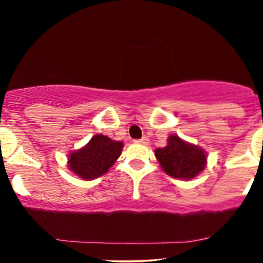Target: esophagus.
I'll return each mask as SVG.
<instances>
[{
  "instance_id": "34e87169",
  "label": "esophagus",
  "mask_w": 263,
  "mask_h": 263,
  "mask_svg": "<svg viewBox=\"0 0 263 263\" xmlns=\"http://www.w3.org/2000/svg\"><path fill=\"white\" fill-rule=\"evenodd\" d=\"M134 142H135V143H138V144H144V145H147L148 143H149V139H148L147 137H142L141 139H135Z\"/></svg>"
}]
</instances>
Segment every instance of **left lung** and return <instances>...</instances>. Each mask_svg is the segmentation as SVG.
<instances>
[{
  "instance_id": "left-lung-1",
  "label": "left lung",
  "mask_w": 263,
  "mask_h": 263,
  "mask_svg": "<svg viewBox=\"0 0 263 263\" xmlns=\"http://www.w3.org/2000/svg\"><path fill=\"white\" fill-rule=\"evenodd\" d=\"M155 156L162 170L171 177L191 179L204 170L206 155L202 149L182 141L172 135L167 139L165 148H158Z\"/></svg>"
}]
</instances>
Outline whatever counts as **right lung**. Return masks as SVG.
<instances>
[{"label":"right lung","instance_id":"obj_1","mask_svg":"<svg viewBox=\"0 0 263 263\" xmlns=\"http://www.w3.org/2000/svg\"><path fill=\"white\" fill-rule=\"evenodd\" d=\"M121 142L112 141L107 136H95L88 144L69 155V168L84 179H95L107 174L121 154Z\"/></svg>","mask_w":263,"mask_h":263}]
</instances>
